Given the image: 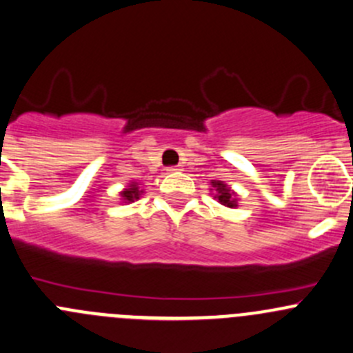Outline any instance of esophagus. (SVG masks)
Wrapping results in <instances>:
<instances>
[{
    "label": "esophagus",
    "mask_w": 353,
    "mask_h": 353,
    "mask_svg": "<svg viewBox=\"0 0 353 353\" xmlns=\"http://www.w3.org/2000/svg\"><path fill=\"white\" fill-rule=\"evenodd\" d=\"M167 170H169V172H177V170H181V167H169V169H167Z\"/></svg>",
    "instance_id": "esophagus-1"
}]
</instances>
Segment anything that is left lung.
I'll use <instances>...</instances> for the list:
<instances>
[{
    "instance_id": "obj_1",
    "label": "left lung",
    "mask_w": 353,
    "mask_h": 353,
    "mask_svg": "<svg viewBox=\"0 0 353 353\" xmlns=\"http://www.w3.org/2000/svg\"><path fill=\"white\" fill-rule=\"evenodd\" d=\"M212 188H215V198L219 199L220 205L229 206V208H236L237 206V198L236 193L230 190L227 184H223V181H213Z\"/></svg>"
}]
</instances>
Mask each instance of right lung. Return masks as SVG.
Returning <instances> with one entry per match:
<instances>
[{
    "mask_svg": "<svg viewBox=\"0 0 353 353\" xmlns=\"http://www.w3.org/2000/svg\"><path fill=\"white\" fill-rule=\"evenodd\" d=\"M141 193H143V191H140L138 184L137 183H131L130 186L126 188V190L121 191V198L124 199V203H126V201H134V199L140 198Z\"/></svg>",
    "mask_w": 353,
    "mask_h": 353,
    "instance_id": "1",
    "label": "right lung"
}]
</instances>
